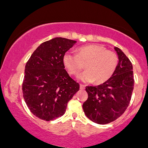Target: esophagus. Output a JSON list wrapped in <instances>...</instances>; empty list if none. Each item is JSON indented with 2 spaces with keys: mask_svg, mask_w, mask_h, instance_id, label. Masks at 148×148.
Returning a JSON list of instances; mask_svg holds the SVG:
<instances>
[{
  "mask_svg": "<svg viewBox=\"0 0 148 148\" xmlns=\"http://www.w3.org/2000/svg\"><path fill=\"white\" fill-rule=\"evenodd\" d=\"M80 90H84L85 89V86L84 85H82V84H80Z\"/></svg>",
  "mask_w": 148,
  "mask_h": 148,
  "instance_id": "obj_1",
  "label": "esophagus"
}]
</instances>
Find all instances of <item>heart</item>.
I'll list each match as a JSON object with an SVG mask.
<instances>
[{"label": "heart", "instance_id": "heart-1", "mask_svg": "<svg viewBox=\"0 0 148 148\" xmlns=\"http://www.w3.org/2000/svg\"><path fill=\"white\" fill-rule=\"evenodd\" d=\"M64 65L70 75L76 76L85 65L86 71L79 75L83 82L102 84L112 76L119 62L116 53L100 45L82 46L77 53L68 51L62 57Z\"/></svg>", "mask_w": 148, "mask_h": 148}]
</instances>
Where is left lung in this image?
Instances as JSON below:
<instances>
[{
  "instance_id": "obj_1",
  "label": "left lung",
  "mask_w": 148,
  "mask_h": 148,
  "mask_svg": "<svg viewBox=\"0 0 148 148\" xmlns=\"http://www.w3.org/2000/svg\"><path fill=\"white\" fill-rule=\"evenodd\" d=\"M114 49L119 62L112 76L97 86L86 87L88 98L83 103L84 112L98 124L109 123L122 116L130 104L134 90L132 62L120 48Z\"/></svg>"
}]
</instances>
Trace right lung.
Wrapping results in <instances>:
<instances>
[{"instance_id": "right-lung-1", "label": "right lung", "mask_w": 148, "mask_h": 148, "mask_svg": "<svg viewBox=\"0 0 148 148\" xmlns=\"http://www.w3.org/2000/svg\"><path fill=\"white\" fill-rule=\"evenodd\" d=\"M76 42L54 38L42 43L26 62L23 94L28 109L41 120L51 121L64 114L79 84L64 69L62 57Z\"/></svg>"}]
</instances>
